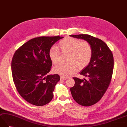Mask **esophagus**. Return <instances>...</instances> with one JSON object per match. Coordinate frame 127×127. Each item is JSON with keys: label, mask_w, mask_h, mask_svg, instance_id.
I'll return each instance as SVG.
<instances>
[{"label": "esophagus", "mask_w": 127, "mask_h": 127, "mask_svg": "<svg viewBox=\"0 0 127 127\" xmlns=\"http://www.w3.org/2000/svg\"><path fill=\"white\" fill-rule=\"evenodd\" d=\"M61 79H62V80H66V79H68V78L65 77H63V76H61Z\"/></svg>", "instance_id": "esophagus-1"}]
</instances>
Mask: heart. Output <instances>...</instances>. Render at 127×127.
Returning a JSON list of instances; mask_svg holds the SVG:
<instances>
[{"instance_id": "obj_1", "label": "heart", "mask_w": 127, "mask_h": 127, "mask_svg": "<svg viewBox=\"0 0 127 127\" xmlns=\"http://www.w3.org/2000/svg\"><path fill=\"white\" fill-rule=\"evenodd\" d=\"M61 51L69 53L66 64H61L54 68L55 73L67 77L73 75L77 69H82L88 65L93 56V48L86 41L72 37H66L59 43ZM49 56L52 63L56 64L59 62L60 51L58 47L52 46L49 51Z\"/></svg>"}]
</instances>
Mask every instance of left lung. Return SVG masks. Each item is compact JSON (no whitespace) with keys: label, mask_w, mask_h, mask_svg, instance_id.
Listing matches in <instances>:
<instances>
[{"label":"left lung","mask_w":127,"mask_h":127,"mask_svg":"<svg viewBox=\"0 0 127 127\" xmlns=\"http://www.w3.org/2000/svg\"><path fill=\"white\" fill-rule=\"evenodd\" d=\"M70 37L89 42L93 56L88 65L80 74L88 79L73 77L75 85L70 88L75 101L82 106L96 103L103 96L110 84L114 69L113 55L103 41L89 34H73Z\"/></svg>","instance_id":"1"}]
</instances>
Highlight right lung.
I'll use <instances>...</instances> for the list:
<instances>
[{"label": "right lung", "instance_id": "obj_1", "mask_svg": "<svg viewBox=\"0 0 127 127\" xmlns=\"http://www.w3.org/2000/svg\"><path fill=\"white\" fill-rule=\"evenodd\" d=\"M63 37H39L24 43L14 53L11 62L13 80L18 92L30 103L43 106L51 101L60 80L57 74L48 75L52 66L50 48Z\"/></svg>", "mask_w": 127, "mask_h": 127}]
</instances>
